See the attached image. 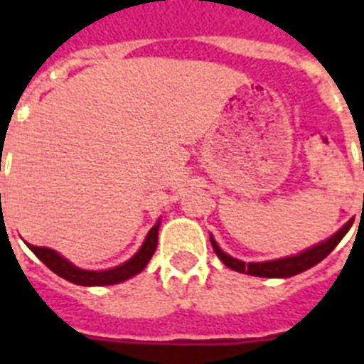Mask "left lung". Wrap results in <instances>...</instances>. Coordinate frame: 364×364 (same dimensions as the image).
Wrapping results in <instances>:
<instances>
[{
	"label": "left lung",
	"mask_w": 364,
	"mask_h": 364,
	"mask_svg": "<svg viewBox=\"0 0 364 364\" xmlns=\"http://www.w3.org/2000/svg\"><path fill=\"white\" fill-rule=\"evenodd\" d=\"M351 225H353V221H348L344 227L340 228L338 232H334L331 238L323 240V242L316 243V245H311V247L304 249V251H300L299 255H291V257H283V259L276 260H264V262H243V260L240 259H234V257L227 255L221 247H219V243L215 242V238H213L211 234L210 240L217 257H219V259L223 260V264H227L230 270L242 272V274H249V276L257 277H291L300 274V272L308 270L311 266H316L317 262H321V260L338 245L340 240L348 234Z\"/></svg>",
	"instance_id": "1"
}]
</instances>
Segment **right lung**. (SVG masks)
Masks as SVG:
<instances>
[{
	"label": "right lung",
	"instance_id": "add662e5",
	"mask_svg": "<svg viewBox=\"0 0 364 364\" xmlns=\"http://www.w3.org/2000/svg\"><path fill=\"white\" fill-rule=\"evenodd\" d=\"M159 228L160 219L154 223V227L151 228L143 240L141 247L137 249V253L128 259L122 264L115 266V268H107V270H82L79 266L62 257L58 251L48 247H37L31 243H26L28 247L33 251L37 259L41 260L43 264H47V268L56 274V276L64 277L68 282L75 283V285H82V287H102V285H115V283L126 282L130 277L137 276L139 272L147 266L151 257L156 251V243H159Z\"/></svg>",
	"mask_w": 364,
	"mask_h": 364
}]
</instances>
